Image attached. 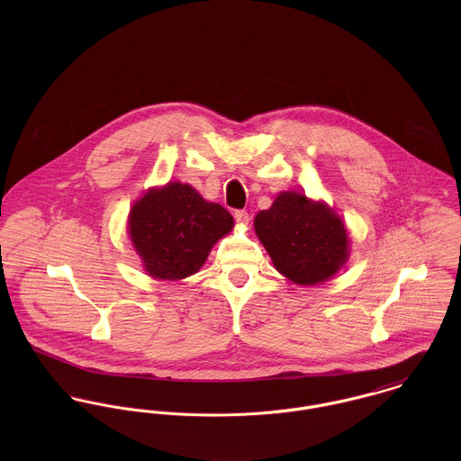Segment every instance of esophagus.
Listing matches in <instances>:
<instances>
[{
  "label": "esophagus",
  "mask_w": 461,
  "mask_h": 461,
  "mask_svg": "<svg viewBox=\"0 0 461 461\" xmlns=\"http://www.w3.org/2000/svg\"><path fill=\"white\" fill-rule=\"evenodd\" d=\"M234 218H236V221H238L240 225H249V220H250V216H249L247 211H236V212H234Z\"/></svg>",
  "instance_id": "esophagus-1"
}]
</instances>
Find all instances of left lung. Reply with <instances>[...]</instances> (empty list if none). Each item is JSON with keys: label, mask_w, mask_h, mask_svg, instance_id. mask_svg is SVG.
<instances>
[{"label": "left lung", "mask_w": 461, "mask_h": 461, "mask_svg": "<svg viewBox=\"0 0 461 461\" xmlns=\"http://www.w3.org/2000/svg\"><path fill=\"white\" fill-rule=\"evenodd\" d=\"M254 227L276 271L300 285L327 282L349 258L342 220L325 202L298 192H282L258 212Z\"/></svg>", "instance_id": "obj_1"}]
</instances>
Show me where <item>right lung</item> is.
Returning a JSON list of instances; mask_svg holds the SVG:
<instances>
[{"label":"right lung","mask_w":461,"mask_h":461,"mask_svg":"<svg viewBox=\"0 0 461 461\" xmlns=\"http://www.w3.org/2000/svg\"><path fill=\"white\" fill-rule=\"evenodd\" d=\"M234 218L207 202L190 185L150 188L134 202L128 220L132 247L147 275L181 280L197 273L214 243L229 234Z\"/></svg>","instance_id":"add662e5"}]
</instances>
